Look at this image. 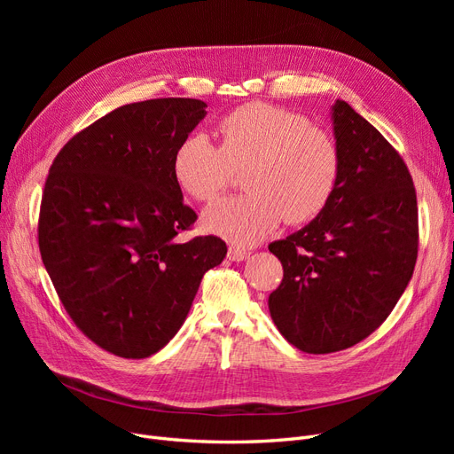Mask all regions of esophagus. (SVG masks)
Here are the masks:
<instances>
[{"label":"esophagus","instance_id":"obj_1","mask_svg":"<svg viewBox=\"0 0 454 454\" xmlns=\"http://www.w3.org/2000/svg\"><path fill=\"white\" fill-rule=\"evenodd\" d=\"M248 255H250V252L245 248H239V247H230V250H228L230 261H245Z\"/></svg>","mask_w":454,"mask_h":454}]
</instances>
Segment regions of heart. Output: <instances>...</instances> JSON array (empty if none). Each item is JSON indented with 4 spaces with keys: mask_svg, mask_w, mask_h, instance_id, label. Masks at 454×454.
Returning a JSON list of instances; mask_svg holds the SVG:
<instances>
[{
    "mask_svg": "<svg viewBox=\"0 0 454 454\" xmlns=\"http://www.w3.org/2000/svg\"><path fill=\"white\" fill-rule=\"evenodd\" d=\"M217 145L206 136L185 137L175 151L178 185L199 202L217 200L245 167V195L211 206L206 226L235 245H254L281 219L313 221L325 209L339 180L335 139L305 117L267 103H248L224 114Z\"/></svg>",
    "mask_w": 454,
    "mask_h": 454,
    "instance_id": "heart-1",
    "label": "heart"
}]
</instances>
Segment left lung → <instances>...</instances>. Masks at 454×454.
I'll use <instances>...</instances> for the list:
<instances>
[{
  "label": "left lung",
  "instance_id": "left-lung-1",
  "mask_svg": "<svg viewBox=\"0 0 454 454\" xmlns=\"http://www.w3.org/2000/svg\"><path fill=\"white\" fill-rule=\"evenodd\" d=\"M339 180L315 221L269 250L283 279L269 296L281 335L305 353L359 344L407 289L418 259V202L407 163L346 101L333 106Z\"/></svg>",
  "mask_w": 454,
  "mask_h": 454
}]
</instances>
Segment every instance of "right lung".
<instances>
[{
    "label": "right lung",
    "instance_id": "obj_1",
    "mask_svg": "<svg viewBox=\"0 0 454 454\" xmlns=\"http://www.w3.org/2000/svg\"><path fill=\"white\" fill-rule=\"evenodd\" d=\"M206 115L199 99L119 106L71 137L47 175L38 248L69 318L99 348L145 359L184 324L226 243L199 235L173 173L176 147Z\"/></svg>",
    "mask_w": 454,
    "mask_h": 454
}]
</instances>
